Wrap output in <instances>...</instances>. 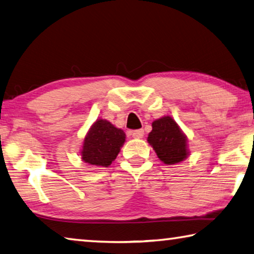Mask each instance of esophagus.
Segmentation results:
<instances>
[{
    "mask_svg": "<svg viewBox=\"0 0 254 254\" xmlns=\"http://www.w3.org/2000/svg\"><path fill=\"white\" fill-rule=\"evenodd\" d=\"M144 134V131L142 128H140V130H134V131H131V135L133 136L134 139H141Z\"/></svg>",
    "mask_w": 254,
    "mask_h": 254,
    "instance_id": "1",
    "label": "esophagus"
}]
</instances>
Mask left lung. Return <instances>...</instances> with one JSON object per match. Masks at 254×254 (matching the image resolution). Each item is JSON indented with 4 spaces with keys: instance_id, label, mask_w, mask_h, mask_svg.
Wrapping results in <instances>:
<instances>
[{
    "instance_id": "8db88e82",
    "label": "left lung",
    "mask_w": 254,
    "mask_h": 254,
    "mask_svg": "<svg viewBox=\"0 0 254 254\" xmlns=\"http://www.w3.org/2000/svg\"><path fill=\"white\" fill-rule=\"evenodd\" d=\"M151 127L148 143L164 164L174 165L188 158L190 155L188 138L172 116L165 115L155 120Z\"/></svg>"
}]
</instances>
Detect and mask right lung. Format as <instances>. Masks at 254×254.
<instances>
[{
    "label": "right lung",
    "instance_id": "right-lung-1",
    "mask_svg": "<svg viewBox=\"0 0 254 254\" xmlns=\"http://www.w3.org/2000/svg\"><path fill=\"white\" fill-rule=\"evenodd\" d=\"M122 128L104 119H97L84 135L81 151L82 162L91 166L108 167L114 162L126 142Z\"/></svg>",
    "mask_w": 254,
    "mask_h": 254
}]
</instances>
